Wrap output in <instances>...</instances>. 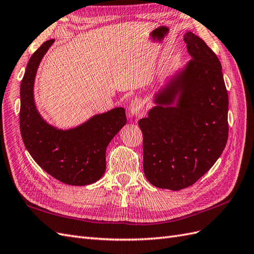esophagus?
<instances>
[{"mask_svg":"<svg viewBox=\"0 0 254 254\" xmlns=\"http://www.w3.org/2000/svg\"><path fill=\"white\" fill-rule=\"evenodd\" d=\"M129 113L133 119H140L145 113V104L141 98H133L129 105Z\"/></svg>","mask_w":254,"mask_h":254,"instance_id":"esophagus-1","label":"esophagus"}]
</instances>
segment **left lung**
I'll list each match as a JSON object with an SVG mask.
<instances>
[{
	"instance_id": "8db88e82",
	"label": "left lung",
	"mask_w": 254,
	"mask_h": 254,
	"mask_svg": "<svg viewBox=\"0 0 254 254\" xmlns=\"http://www.w3.org/2000/svg\"><path fill=\"white\" fill-rule=\"evenodd\" d=\"M184 40L192 59L156 93L157 106L139 121L144 174L154 186L174 191L193 185L214 166L229 135L220 61L193 33Z\"/></svg>"
}]
</instances>
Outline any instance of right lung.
Listing matches in <instances>:
<instances>
[{"label": "right lung", "instance_id": "right-lung-1", "mask_svg": "<svg viewBox=\"0 0 254 254\" xmlns=\"http://www.w3.org/2000/svg\"><path fill=\"white\" fill-rule=\"evenodd\" d=\"M54 39L33 53L20 85V131L32 158L58 181L85 186L100 180L106 171V149L126 124L124 108L94 115L76 128L62 130L46 123L34 102L33 86L40 61Z\"/></svg>", "mask_w": 254, "mask_h": 254}]
</instances>
